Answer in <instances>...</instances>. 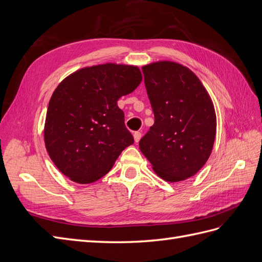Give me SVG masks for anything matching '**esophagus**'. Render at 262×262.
Listing matches in <instances>:
<instances>
[{
	"instance_id": "obj_1",
	"label": "esophagus",
	"mask_w": 262,
	"mask_h": 262,
	"mask_svg": "<svg viewBox=\"0 0 262 262\" xmlns=\"http://www.w3.org/2000/svg\"><path fill=\"white\" fill-rule=\"evenodd\" d=\"M133 137H134V141H136V142H139V141H140V139H141V137H142V133H141V132H139V131L134 132Z\"/></svg>"
}]
</instances>
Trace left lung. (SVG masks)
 <instances>
[{"mask_svg":"<svg viewBox=\"0 0 262 262\" xmlns=\"http://www.w3.org/2000/svg\"><path fill=\"white\" fill-rule=\"evenodd\" d=\"M154 124L140 149L166 181L193 176L208 161L216 132L213 102L188 68L161 61L142 68Z\"/></svg>","mask_w":262,"mask_h":262,"instance_id":"left-lung-1","label":"left lung"}]
</instances>
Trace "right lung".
I'll return each instance as SVG.
<instances>
[{"instance_id":"add662e5","label":"right lung","mask_w":262,"mask_h":262,"mask_svg":"<svg viewBox=\"0 0 262 262\" xmlns=\"http://www.w3.org/2000/svg\"><path fill=\"white\" fill-rule=\"evenodd\" d=\"M141 81L138 67L107 63L78 70L58 85L47 110L45 143L63 175L91 184L133 144L117 101Z\"/></svg>"}]
</instances>
